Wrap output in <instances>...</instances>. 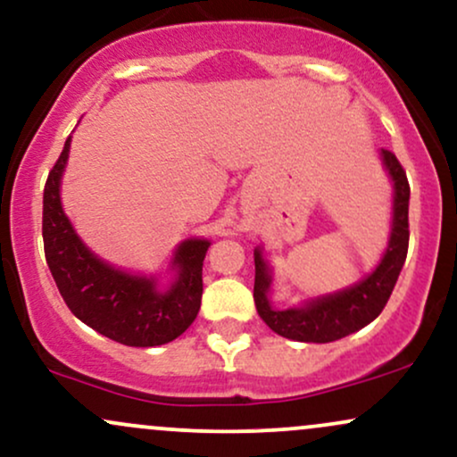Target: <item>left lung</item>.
Listing matches in <instances>:
<instances>
[{"mask_svg":"<svg viewBox=\"0 0 457 457\" xmlns=\"http://www.w3.org/2000/svg\"><path fill=\"white\" fill-rule=\"evenodd\" d=\"M383 162L387 166L395 186L394 198V228H391L389 248L385 252L380 265L363 282L355 284L346 291L320 297L308 303L305 308L273 310L267 299L271 276L262 261L261 252H254V303L259 316L265 320L271 331L278 336L297 342H325L340 340L348 334L372 323L387 305L391 291L402 271L409 252V196L411 186L406 179V170L400 160L389 149H383Z\"/></svg>","mask_w":457,"mask_h":457,"instance_id":"obj_1","label":"left lung"}]
</instances>
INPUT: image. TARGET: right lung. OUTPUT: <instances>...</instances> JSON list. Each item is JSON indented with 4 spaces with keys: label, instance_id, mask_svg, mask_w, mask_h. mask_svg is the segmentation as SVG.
Returning <instances> with one entry per match:
<instances>
[{
    "label": "right lung",
    "instance_id": "add662e5",
    "mask_svg": "<svg viewBox=\"0 0 457 457\" xmlns=\"http://www.w3.org/2000/svg\"><path fill=\"white\" fill-rule=\"evenodd\" d=\"M70 137L45 186L42 239L45 256L63 302L77 319L126 346H160L179 337L196 319L203 297L205 239H187L177 248V280L166 293L154 280L130 276L96 259L74 235L59 201Z\"/></svg>",
    "mask_w": 457,
    "mask_h": 457
}]
</instances>
